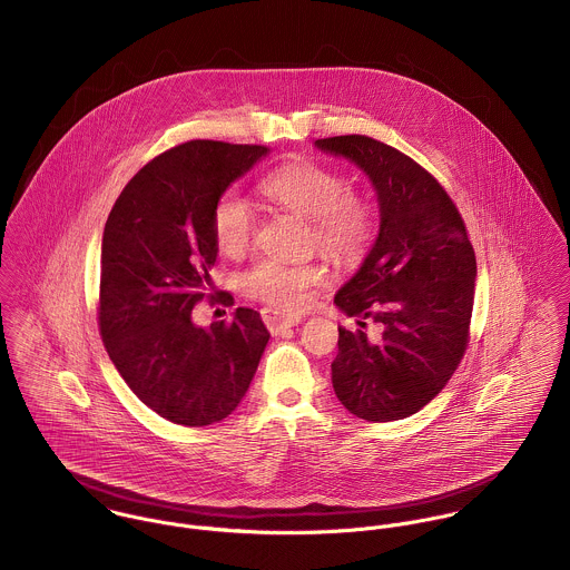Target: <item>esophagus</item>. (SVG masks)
I'll return each instance as SVG.
<instances>
[{
  "instance_id": "1",
  "label": "esophagus",
  "mask_w": 570,
  "mask_h": 570,
  "mask_svg": "<svg viewBox=\"0 0 570 570\" xmlns=\"http://www.w3.org/2000/svg\"><path fill=\"white\" fill-rule=\"evenodd\" d=\"M263 322L265 326L269 328V333H281L283 328H289V326H296L301 324V317L298 315H287V313H281L276 309H263Z\"/></svg>"
}]
</instances>
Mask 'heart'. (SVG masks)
Here are the masks:
<instances>
[{"mask_svg": "<svg viewBox=\"0 0 570 570\" xmlns=\"http://www.w3.org/2000/svg\"><path fill=\"white\" fill-rule=\"evenodd\" d=\"M259 189L274 205L309 217L311 242L331 259H357L374 235L372 203L351 191L348 178L335 167L315 160L283 163L261 178ZM210 230L217 248L237 257L255 239V210L237 191H224L210 210ZM324 278L326 272L317 263L265 259L244 272L242 289L274 309L301 311Z\"/></svg>", "mask_w": 570, "mask_h": 570, "instance_id": "heart-1", "label": "heart"}]
</instances>
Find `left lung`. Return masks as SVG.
I'll return each mask as SVG.
<instances>
[{
    "label": "left lung",
    "instance_id": "8db88e82",
    "mask_svg": "<svg viewBox=\"0 0 570 570\" xmlns=\"http://www.w3.org/2000/svg\"><path fill=\"white\" fill-rule=\"evenodd\" d=\"M370 176L379 237L335 305L362 328L340 326L331 363L340 403L367 422L420 412L449 383L470 340L476 261L462 213L414 158L365 135L317 139ZM382 326L372 338L366 320Z\"/></svg>",
    "mask_w": 570,
    "mask_h": 570
}]
</instances>
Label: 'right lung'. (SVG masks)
<instances>
[{
    "mask_svg": "<svg viewBox=\"0 0 570 570\" xmlns=\"http://www.w3.org/2000/svg\"><path fill=\"white\" fill-rule=\"evenodd\" d=\"M265 146L194 139L144 165L108 213L98 324L110 362L137 399L183 426L233 414L269 340L255 309L198 328L191 309L207 294L217 244L210 210Z\"/></svg>",
    "mask_w": 570,
    "mask_h": 570,
    "instance_id": "add662e5",
    "label": "right lung"
}]
</instances>
